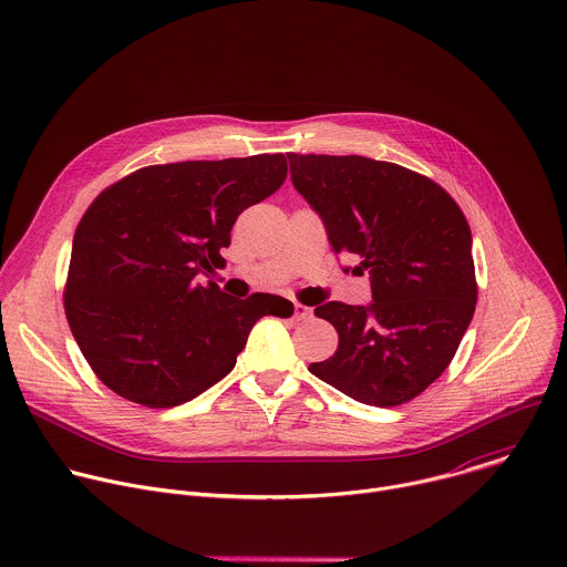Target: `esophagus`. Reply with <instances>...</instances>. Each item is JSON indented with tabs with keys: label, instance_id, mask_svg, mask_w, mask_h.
<instances>
[{
	"label": "esophagus",
	"instance_id": "1",
	"mask_svg": "<svg viewBox=\"0 0 567 567\" xmlns=\"http://www.w3.org/2000/svg\"><path fill=\"white\" fill-rule=\"evenodd\" d=\"M309 316H311V309H309V307H305V305H300V302L293 305V318H296V320H305V318H309Z\"/></svg>",
	"mask_w": 567,
	"mask_h": 567
}]
</instances>
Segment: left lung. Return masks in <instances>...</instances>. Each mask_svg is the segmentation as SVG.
<instances>
[{
	"label": "left lung",
	"mask_w": 567,
	"mask_h": 567,
	"mask_svg": "<svg viewBox=\"0 0 567 567\" xmlns=\"http://www.w3.org/2000/svg\"><path fill=\"white\" fill-rule=\"evenodd\" d=\"M296 190L326 224L334 254L370 274L368 307L313 309L339 332L309 372L368 406L422 394L453 361L477 300L471 228L433 179L359 154H287Z\"/></svg>",
	"instance_id": "1"
}]
</instances>
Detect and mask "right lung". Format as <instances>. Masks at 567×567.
<instances>
[{"label": "right lung", "mask_w": 567, "mask_h": 567, "mask_svg": "<svg viewBox=\"0 0 567 567\" xmlns=\"http://www.w3.org/2000/svg\"><path fill=\"white\" fill-rule=\"evenodd\" d=\"M285 154L147 166L105 188L80 219L64 285L71 334L116 394L173 409L224 379L251 328L293 305L271 293L233 298L221 269L237 215L274 195Z\"/></svg>", "instance_id": "add662e5"}]
</instances>
